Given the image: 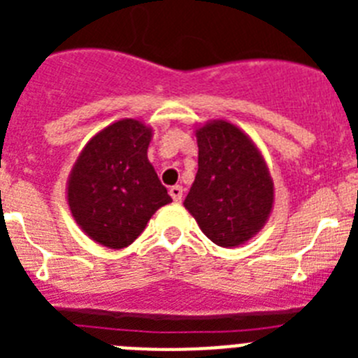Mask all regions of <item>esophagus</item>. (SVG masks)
I'll return each mask as SVG.
<instances>
[{"label": "esophagus", "instance_id": "34e87169", "mask_svg": "<svg viewBox=\"0 0 358 358\" xmlns=\"http://www.w3.org/2000/svg\"><path fill=\"white\" fill-rule=\"evenodd\" d=\"M170 197L173 199V202H181V199H182V186H179V185L172 186V188H170Z\"/></svg>", "mask_w": 358, "mask_h": 358}]
</instances>
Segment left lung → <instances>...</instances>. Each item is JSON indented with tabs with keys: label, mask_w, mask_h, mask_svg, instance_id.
I'll list each match as a JSON object with an SVG mask.
<instances>
[{
	"label": "left lung",
	"mask_w": 358,
	"mask_h": 358,
	"mask_svg": "<svg viewBox=\"0 0 358 358\" xmlns=\"http://www.w3.org/2000/svg\"><path fill=\"white\" fill-rule=\"evenodd\" d=\"M199 170L185 208L220 248H238L267 224L274 182L262 152L235 123L211 120L195 129Z\"/></svg>",
	"instance_id": "left-lung-1"
}]
</instances>
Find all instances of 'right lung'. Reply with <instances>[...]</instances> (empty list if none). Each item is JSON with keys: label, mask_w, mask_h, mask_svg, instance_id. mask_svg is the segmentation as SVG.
I'll list each match as a JSON object with an SVG mask.
<instances>
[{"label": "right lung", "mask_w": 358, "mask_h": 358, "mask_svg": "<svg viewBox=\"0 0 358 358\" xmlns=\"http://www.w3.org/2000/svg\"><path fill=\"white\" fill-rule=\"evenodd\" d=\"M152 129L134 118L91 138L68 177L66 197L85 235L109 249L131 245L150 217L172 202L147 157Z\"/></svg>", "instance_id": "1"}]
</instances>
